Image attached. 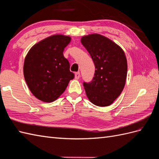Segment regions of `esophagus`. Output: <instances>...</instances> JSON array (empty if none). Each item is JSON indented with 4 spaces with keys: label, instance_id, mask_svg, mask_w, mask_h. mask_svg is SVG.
<instances>
[{
    "label": "esophagus",
    "instance_id": "1",
    "mask_svg": "<svg viewBox=\"0 0 159 159\" xmlns=\"http://www.w3.org/2000/svg\"><path fill=\"white\" fill-rule=\"evenodd\" d=\"M80 76V74L79 72H77L75 73V79H77V80L79 79Z\"/></svg>",
    "mask_w": 159,
    "mask_h": 159
}]
</instances>
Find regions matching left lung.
Listing matches in <instances>:
<instances>
[{
	"label": "left lung",
	"instance_id": "8db88e82",
	"mask_svg": "<svg viewBox=\"0 0 159 159\" xmlns=\"http://www.w3.org/2000/svg\"><path fill=\"white\" fill-rule=\"evenodd\" d=\"M80 41L96 69L91 82L83 83L86 95L97 106H109L125 86L128 70L125 53L118 45L100 34L85 35Z\"/></svg>",
	"mask_w": 159,
	"mask_h": 159
}]
</instances>
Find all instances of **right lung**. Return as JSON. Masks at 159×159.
<instances>
[{"instance_id":"1","label":"right lung","mask_w":159,"mask_h":159,"mask_svg":"<svg viewBox=\"0 0 159 159\" xmlns=\"http://www.w3.org/2000/svg\"><path fill=\"white\" fill-rule=\"evenodd\" d=\"M70 40L66 35H52L35 44L27 53L24 77L32 94L42 101L56 100L74 79L68 60L63 55Z\"/></svg>"}]
</instances>
